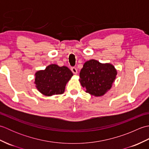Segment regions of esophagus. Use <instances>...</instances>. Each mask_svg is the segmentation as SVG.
<instances>
[{
    "label": "esophagus",
    "mask_w": 149,
    "mask_h": 149,
    "mask_svg": "<svg viewBox=\"0 0 149 149\" xmlns=\"http://www.w3.org/2000/svg\"><path fill=\"white\" fill-rule=\"evenodd\" d=\"M71 70L73 72V74H77V68H75V67H72L71 68Z\"/></svg>",
    "instance_id": "esophagus-1"
}]
</instances>
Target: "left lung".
<instances>
[{
    "instance_id": "8db88e82",
    "label": "left lung",
    "mask_w": 149,
    "mask_h": 149,
    "mask_svg": "<svg viewBox=\"0 0 149 149\" xmlns=\"http://www.w3.org/2000/svg\"><path fill=\"white\" fill-rule=\"evenodd\" d=\"M117 75L115 66L91 59L84 63L80 72L79 81L86 92L96 97L102 96L112 86Z\"/></svg>"
}]
</instances>
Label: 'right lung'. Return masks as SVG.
Instances as JSON below:
<instances>
[{"label": "right lung", "instance_id": "right-lung-1", "mask_svg": "<svg viewBox=\"0 0 149 149\" xmlns=\"http://www.w3.org/2000/svg\"><path fill=\"white\" fill-rule=\"evenodd\" d=\"M73 73L65 66L55 64L47 66L44 70L35 74L36 87L45 96H52L64 93L66 84L70 79Z\"/></svg>", "mask_w": 149, "mask_h": 149}]
</instances>
